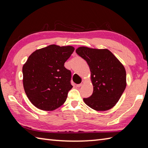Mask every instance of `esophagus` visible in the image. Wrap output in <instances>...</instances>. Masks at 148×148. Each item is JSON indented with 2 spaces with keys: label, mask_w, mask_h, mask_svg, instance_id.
Masks as SVG:
<instances>
[{
  "label": "esophagus",
  "mask_w": 148,
  "mask_h": 148,
  "mask_svg": "<svg viewBox=\"0 0 148 148\" xmlns=\"http://www.w3.org/2000/svg\"><path fill=\"white\" fill-rule=\"evenodd\" d=\"M84 80H83V81H82V82H81L80 84H77L76 86H77V87H81V86H82L83 84H84Z\"/></svg>",
  "instance_id": "obj_1"
}]
</instances>
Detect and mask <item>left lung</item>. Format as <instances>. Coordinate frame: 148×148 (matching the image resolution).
Returning <instances> with one entry per match:
<instances>
[{
	"label": "left lung",
	"mask_w": 148,
	"mask_h": 148,
	"mask_svg": "<svg viewBox=\"0 0 148 148\" xmlns=\"http://www.w3.org/2000/svg\"><path fill=\"white\" fill-rule=\"evenodd\" d=\"M76 52L88 64L93 86L92 95L83 99L84 103L97 111L111 109L118 102L127 86L123 65L108 49L81 46Z\"/></svg>",
	"instance_id": "obj_1"
}]
</instances>
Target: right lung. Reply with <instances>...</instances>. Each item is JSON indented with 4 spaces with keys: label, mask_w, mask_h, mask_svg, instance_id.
I'll return each instance as SVG.
<instances>
[{
    "label": "right lung",
    "mask_w": 148,
    "mask_h": 148,
    "mask_svg": "<svg viewBox=\"0 0 148 148\" xmlns=\"http://www.w3.org/2000/svg\"><path fill=\"white\" fill-rule=\"evenodd\" d=\"M74 51L71 46L49 45L36 50L22 68L23 84L32 104L43 111H53L63 105L72 89L71 72L65 62Z\"/></svg>",
    "instance_id": "add662e5"
}]
</instances>
